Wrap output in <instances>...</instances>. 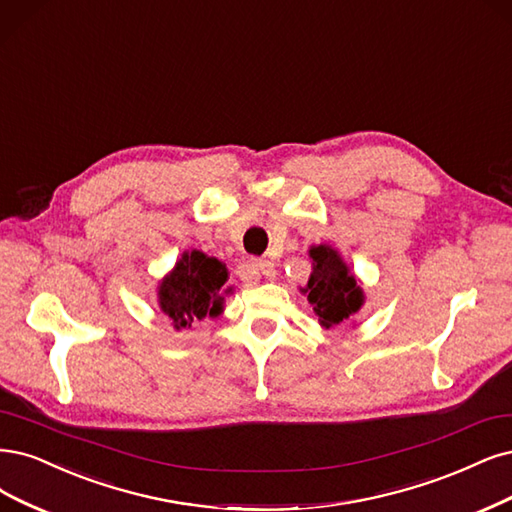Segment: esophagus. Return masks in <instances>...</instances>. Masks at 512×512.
Instances as JSON below:
<instances>
[{
    "instance_id": "1",
    "label": "esophagus",
    "mask_w": 512,
    "mask_h": 512,
    "mask_svg": "<svg viewBox=\"0 0 512 512\" xmlns=\"http://www.w3.org/2000/svg\"><path fill=\"white\" fill-rule=\"evenodd\" d=\"M250 264H252V269H256L260 275H264V277H275V267H273V262H269V260H264V258H252L250 260Z\"/></svg>"
}]
</instances>
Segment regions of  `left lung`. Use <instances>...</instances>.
<instances>
[{
  "mask_svg": "<svg viewBox=\"0 0 512 512\" xmlns=\"http://www.w3.org/2000/svg\"><path fill=\"white\" fill-rule=\"evenodd\" d=\"M309 256L313 273L301 290L307 294V301L324 328L345 324L364 305V290L349 273L341 254L330 245H313Z\"/></svg>",
  "mask_w": 512,
  "mask_h": 512,
  "instance_id": "1",
  "label": "left lung"
}]
</instances>
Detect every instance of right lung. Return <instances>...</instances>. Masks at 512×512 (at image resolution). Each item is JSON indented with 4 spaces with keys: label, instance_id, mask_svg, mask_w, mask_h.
I'll return each mask as SVG.
<instances>
[{
    "label": "right lung",
    "instance_id": "obj_1",
    "mask_svg": "<svg viewBox=\"0 0 512 512\" xmlns=\"http://www.w3.org/2000/svg\"><path fill=\"white\" fill-rule=\"evenodd\" d=\"M226 264L199 250L184 252L169 275L158 284V305L173 322V328H190L192 322L222 313Z\"/></svg>",
    "mask_w": 512,
    "mask_h": 512
}]
</instances>
